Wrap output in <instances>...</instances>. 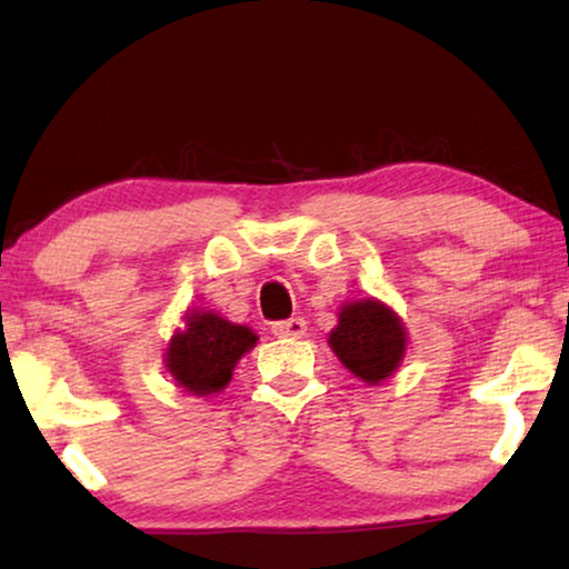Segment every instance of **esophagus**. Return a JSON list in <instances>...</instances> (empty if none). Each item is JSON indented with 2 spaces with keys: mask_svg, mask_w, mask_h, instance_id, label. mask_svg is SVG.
<instances>
[{
  "mask_svg": "<svg viewBox=\"0 0 569 569\" xmlns=\"http://www.w3.org/2000/svg\"><path fill=\"white\" fill-rule=\"evenodd\" d=\"M271 331H274V337L300 339V337H306L308 323L302 321V318H290V321H279V323L271 326Z\"/></svg>",
  "mask_w": 569,
  "mask_h": 569,
  "instance_id": "1",
  "label": "esophagus"
}]
</instances>
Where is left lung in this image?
Returning <instances> with one entry per match:
<instances>
[{
  "instance_id": "obj_1",
  "label": "left lung",
  "mask_w": 569,
  "mask_h": 569,
  "mask_svg": "<svg viewBox=\"0 0 569 569\" xmlns=\"http://www.w3.org/2000/svg\"><path fill=\"white\" fill-rule=\"evenodd\" d=\"M407 345L409 331L399 313L376 298L341 302L339 321L329 333L331 352L368 386H380L399 370Z\"/></svg>"
}]
</instances>
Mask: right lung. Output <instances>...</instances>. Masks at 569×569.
Returning a JSON list of instances; mask_svg holds the SVG:
<instances>
[{
	"label": "right lung",
	"instance_id": "obj_1",
	"mask_svg": "<svg viewBox=\"0 0 569 569\" xmlns=\"http://www.w3.org/2000/svg\"><path fill=\"white\" fill-rule=\"evenodd\" d=\"M256 341L259 337L248 326L230 323L214 310L189 308L183 326L168 341L162 362L176 386L204 399L228 388L238 360L251 352Z\"/></svg>",
	"mask_w": 569,
	"mask_h": 569
}]
</instances>
